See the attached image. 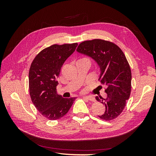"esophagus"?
I'll return each instance as SVG.
<instances>
[{
  "mask_svg": "<svg viewBox=\"0 0 156 156\" xmlns=\"http://www.w3.org/2000/svg\"><path fill=\"white\" fill-rule=\"evenodd\" d=\"M83 98L86 99L87 100H90V101H94V98H93L91 96H83Z\"/></svg>",
  "mask_w": 156,
  "mask_h": 156,
  "instance_id": "1",
  "label": "esophagus"
}]
</instances>
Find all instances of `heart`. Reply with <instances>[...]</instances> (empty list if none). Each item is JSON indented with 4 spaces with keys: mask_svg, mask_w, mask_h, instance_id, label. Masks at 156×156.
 Instances as JSON below:
<instances>
[{
    "mask_svg": "<svg viewBox=\"0 0 156 156\" xmlns=\"http://www.w3.org/2000/svg\"><path fill=\"white\" fill-rule=\"evenodd\" d=\"M80 62H85L90 64V60L87 57H82L81 58H79V60H77L76 62V63H80Z\"/></svg>",
    "mask_w": 156,
    "mask_h": 156,
    "instance_id": "1",
    "label": "heart"
}]
</instances>
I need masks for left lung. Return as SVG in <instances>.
Segmentation results:
<instances>
[{"mask_svg":"<svg viewBox=\"0 0 156 156\" xmlns=\"http://www.w3.org/2000/svg\"><path fill=\"white\" fill-rule=\"evenodd\" d=\"M77 51L94 60L100 68L98 80L107 87L106 98L96 96L105 107L98 116L105 120L116 119L124 110L131 88V69L124 53L115 44L100 39L82 42Z\"/></svg>","mask_w":156,"mask_h":156,"instance_id":"1","label":"left lung"}]
</instances>
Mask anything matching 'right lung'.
<instances>
[{"label":"right lung","mask_w":156,"mask_h":156,"mask_svg":"<svg viewBox=\"0 0 156 156\" xmlns=\"http://www.w3.org/2000/svg\"><path fill=\"white\" fill-rule=\"evenodd\" d=\"M77 45H51L40 52L31 64L29 73L31 100L37 110L49 120H55L64 116L76 98H64L58 95L56 79L63 64Z\"/></svg>","instance_id":"obj_1"}]
</instances>
